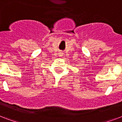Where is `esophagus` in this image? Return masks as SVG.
I'll use <instances>...</instances> for the list:
<instances>
[{
    "instance_id": "esophagus-1",
    "label": "esophagus",
    "mask_w": 122,
    "mask_h": 122,
    "mask_svg": "<svg viewBox=\"0 0 122 122\" xmlns=\"http://www.w3.org/2000/svg\"><path fill=\"white\" fill-rule=\"evenodd\" d=\"M63 52H59V56H63Z\"/></svg>"
}]
</instances>
